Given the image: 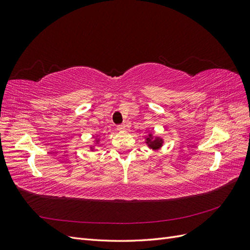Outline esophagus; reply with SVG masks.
Segmentation results:
<instances>
[{
  "label": "esophagus",
  "instance_id": "1",
  "mask_svg": "<svg viewBox=\"0 0 250 250\" xmlns=\"http://www.w3.org/2000/svg\"><path fill=\"white\" fill-rule=\"evenodd\" d=\"M117 129L118 130H125L126 129V126H125V124H120V125L117 126Z\"/></svg>",
  "mask_w": 250,
  "mask_h": 250
}]
</instances>
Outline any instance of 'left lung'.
I'll return each mask as SVG.
<instances>
[{"label": "left lung", "instance_id": "1", "mask_svg": "<svg viewBox=\"0 0 250 250\" xmlns=\"http://www.w3.org/2000/svg\"><path fill=\"white\" fill-rule=\"evenodd\" d=\"M162 143H163V141L160 138H156V139L152 140V137H151V135H149V138H147V144L151 149L160 148L162 146Z\"/></svg>", "mask_w": 250, "mask_h": 250}]
</instances>
